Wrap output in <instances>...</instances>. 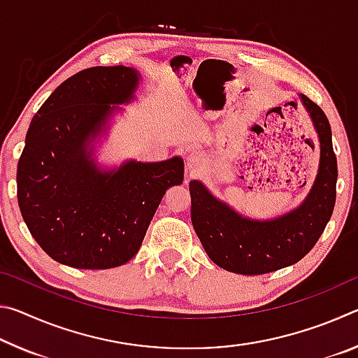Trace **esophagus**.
<instances>
[{"label": "esophagus", "mask_w": 358, "mask_h": 358, "mask_svg": "<svg viewBox=\"0 0 358 358\" xmlns=\"http://www.w3.org/2000/svg\"><path fill=\"white\" fill-rule=\"evenodd\" d=\"M203 164V155L201 153V151L197 150H192L189 155H187L186 157V166L187 169H189L191 172H196L201 169V166Z\"/></svg>", "instance_id": "34e87169"}]
</instances>
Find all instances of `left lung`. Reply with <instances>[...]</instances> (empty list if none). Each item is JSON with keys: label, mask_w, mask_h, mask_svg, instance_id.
I'll return each instance as SVG.
<instances>
[{"label": "left lung", "mask_w": 358, "mask_h": 358, "mask_svg": "<svg viewBox=\"0 0 358 358\" xmlns=\"http://www.w3.org/2000/svg\"><path fill=\"white\" fill-rule=\"evenodd\" d=\"M319 137V167L299 207L271 220H254L217 199L201 180L189 183L191 221L205 252L221 268L264 275L294 265L317 243L336 201L338 166L331 128L317 104L299 94Z\"/></svg>", "instance_id": "1"}]
</instances>
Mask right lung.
<instances>
[{
  "label": "right lung",
  "mask_w": 358,
  "mask_h": 358,
  "mask_svg": "<svg viewBox=\"0 0 358 358\" xmlns=\"http://www.w3.org/2000/svg\"><path fill=\"white\" fill-rule=\"evenodd\" d=\"M141 72L96 66L77 72L34 115L17 166L23 221L53 260L104 270L128 262L166 191L183 183L180 156L159 162L123 161L102 167L96 142L115 115L136 99Z\"/></svg>",
  "instance_id": "obj_1"
}]
</instances>
